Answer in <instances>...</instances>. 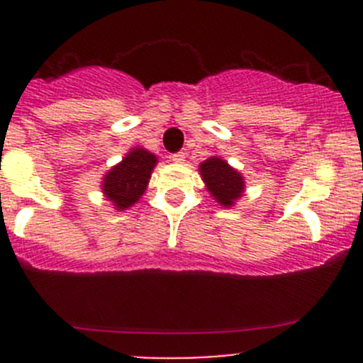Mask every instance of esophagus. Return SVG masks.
<instances>
[{
  "label": "esophagus",
  "instance_id": "obj_1",
  "mask_svg": "<svg viewBox=\"0 0 363 363\" xmlns=\"http://www.w3.org/2000/svg\"><path fill=\"white\" fill-rule=\"evenodd\" d=\"M172 161H174V163H184L186 161V156H184V152H175V155H172Z\"/></svg>",
  "mask_w": 363,
  "mask_h": 363
}]
</instances>
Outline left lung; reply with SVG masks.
<instances>
[{"mask_svg": "<svg viewBox=\"0 0 363 363\" xmlns=\"http://www.w3.org/2000/svg\"><path fill=\"white\" fill-rule=\"evenodd\" d=\"M202 175L208 193L223 207H233V203L242 196L244 179L235 168L230 167L225 160L212 156L200 163Z\"/></svg>", "mask_w": 363, "mask_h": 363, "instance_id": "left-lung-1", "label": "left lung"}]
</instances>
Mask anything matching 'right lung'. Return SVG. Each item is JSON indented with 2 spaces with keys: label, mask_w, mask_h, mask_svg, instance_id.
Listing matches in <instances>:
<instances>
[{
  "label": "right lung",
  "mask_w": 363,
  "mask_h": 363,
  "mask_svg": "<svg viewBox=\"0 0 363 363\" xmlns=\"http://www.w3.org/2000/svg\"><path fill=\"white\" fill-rule=\"evenodd\" d=\"M158 163L152 152L135 147L104 177V195L117 211H126L145 193L152 168Z\"/></svg>",
  "instance_id": "obj_1"
}]
</instances>
